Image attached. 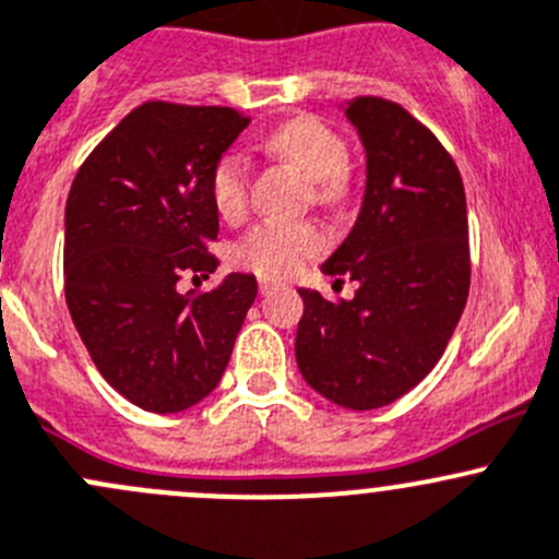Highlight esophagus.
Listing matches in <instances>:
<instances>
[{
    "mask_svg": "<svg viewBox=\"0 0 559 559\" xmlns=\"http://www.w3.org/2000/svg\"><path fill=\"white\" fill-rule=\"evenodd\" d=\"M258 287H261L263 296H269V293L280 290L282 282H280V280H274V277H258Z\"/></svg>",
    "mask_w": 559,
    "mask_h": 559,
    "instance_id": "obj_1",
    "label": "esophagus"
}]
</instances>
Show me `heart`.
<instances>
[{
    "label": "heart",
    "instance_id": "heart-1",
    "mask_svg": "<svg viewBox=\"0 0 559 559\" xmlns=\"http://www.w3.org/2000/svg\"><path fill=\"white\" fill-rule=\"evenodd\" d=\"M266 148L290 163L304 179L312 181V198L325 206H336L350 192L347 170V143L334 127L314 116H296L280 124L266 138ZM247 165L236 154L217 159L209 179L212 203L225 219H239L247 212ZM325 247V230L318 223H261L236 245L234 258L239 266L258 274L285 277L304 261L320 255Z\"/></svg>",
    "mask_w": 559,
    "mask_h": 559
}]
</instances>
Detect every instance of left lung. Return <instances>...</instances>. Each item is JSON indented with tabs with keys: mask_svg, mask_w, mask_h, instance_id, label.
<instances>
[{
	"mask_svg": "<svg viewBox=\"0 0 559 559\" xmlns=\"http://www.w3.org/2000/svg\"><path fill=\"white\" fill-rule=\"evenodd\" d=\"M367 157L356 225L323 263L356 296L298 287L301 378L334 405L374 411L421 383L443 356L469 290L467 201L460 168L402 105H342ZM342 282V280H336Z\"/></svg>",
	"mask_w": 559,
	"mask_h": 559,
	"instance_id": "8db88e82",
	"label": "left lung"
}]
</instances>
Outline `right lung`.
<instances>
[{"instance_id":"right-lung-1","label":"right lung","mask_w":559,"mask_h":559,"mask_svg":"<svg viewBox=\"0 0 559 559\" xmlns=\"http://www.w3.org/2000/svg\"><path fill=\"white\" fill-rule=\"evenodd\" d=\"M247 121L234 108L143 103L81 165L64 206V298L94 367L132 405L181 413L217 389L258 296L252 274L190 298L219 214L209 179Z\"/></svg>"}]
</instances>
